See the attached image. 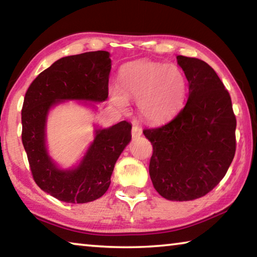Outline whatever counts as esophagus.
Segmentation results:
<instances>
[{
	"instance_id": "34e87169",
	"label": "esophagus",
	"mask_w": 257,
	"mask_h": 257,
	"mask_svg": "<svg viewBox=\"0 0 257 257\" xmlns=\"http://www.w3.org/2000/svg\"><path fill=\"white\" fill-rule=\"evenodd\" d=\"M132 135L133 137H139L142 135V129L138 125H133V130H132Z\"/></svg>"
}]
</instances>
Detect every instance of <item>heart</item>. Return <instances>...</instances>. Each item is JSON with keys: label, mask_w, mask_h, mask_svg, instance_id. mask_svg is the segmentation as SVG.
I'll return each instance as SVG.
<instances>
[{"label": "heart", "mask_w": 257, "mask_h": 257, "mask_svg": "<svg viewBox=\"0 0 257 257\" xmlns=\"http://www.w3.org/2000/svg\"><path fill=\"white\" fill-rule=\"evenodd\" d=\"M111 101L124 110L128 98L137 99L139 114L151 122H162L175 114L185 102L187 80L175 64L135 61L121 69L120 86L110 89Z\"/></svg>", "instance_id": "1"}]
</instances>
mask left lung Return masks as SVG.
<instances>
[{
	"instance_id": "obj_1",
	"label": "left lung",
	"mask_w": 257,
	"mask_h": 257,
	"mask_svg": "<svg viewBox=\"0 0 257 257\" xmlns=\"http://www.w3.org/2000/svg\"><path fill=\"white\" fill-rule=\"evenodd\" d=\"M188 80L186 105L168 123L143 130L153 146L150 176L169 201L205 196L223 179L236 153L231 97L213 68L196 58L177 56Z\"/></svg>"
}]
</instances>
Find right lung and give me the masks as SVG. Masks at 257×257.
Returning <instances> with one entry per match:
<instances>
[{
	"label": "right lung",
	"mask_w": 257,
	"mask_h": 257,
	"mask_svg": "<svg viewBox=\"0 0 257 257\" xmlns=\"http://www.w3.org/2000/svg\"><path fill=\"white\" fill-rule=\"evenodd\" d=\"M110 53L86 52L66 56L41 72L30 84L21 110V139L35 182L59 201L81 204L106 193L116 160L132 139V125L121 121L97 129L76 169L60 170L47 155L45 124L50 108L59 101L103 102L108 96Z\"/></svg>",
	"instance_id": "1"
}]
</instances>
